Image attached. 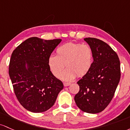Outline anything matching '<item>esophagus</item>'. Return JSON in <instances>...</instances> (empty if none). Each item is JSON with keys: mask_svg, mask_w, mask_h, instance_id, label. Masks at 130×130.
<instances>
[{"mask_svg": "<svg viewBox=\"0 0 130 130\" xmlns=\"http://www.w3.org/2000/svg\"><path fill=\"white\" fill-rule=\"evenodd\" d=\"M71 84V83H70V82H64L63 83V85L64 87H68V86L70 85Z\"/></svg>", "mask_w": 130, "mask_h": 130, "instance_id": "34e87169", "label": "esophagus"}]
</instances>
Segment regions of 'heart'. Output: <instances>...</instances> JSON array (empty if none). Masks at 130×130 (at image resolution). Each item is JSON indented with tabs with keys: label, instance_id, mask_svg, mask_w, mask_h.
<instances>
[{
	"label": "heart",
	"instance_id": "obj_1",
	"mask_svg": "<svg viewBox=\"0 0 130 130\" xmlns=\"http://www.w3.org/2000/svg\"><path fill=\"white\" fill-rule=\"evenodd\" d=\"M93 50L87 43L68 42L58 46L56 55H50L48 59L50 70L56 77L66 80L74 79L76 75L82 77L92 67ZM67 69L62 73L65 65ZM62 74H61V73Z\"/></svg>",
	"mask_w": 130,
	"mask_h": 130
}]
</instances>
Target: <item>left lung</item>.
<instances>
[{
  "label": "left lung",
  "instance_id": "obj_1",
  "mask_svg": "<svg viewBox=\"0 0 130 130\" xmlns=\"http://www.w3.org/2000/svg\"><path fill=\"white\" fill-rule=\"evenodd\" d=\"M93 50L90 71L77 82L80 90L74 97L77 107L85 112L99 113L113 98L120 79V63L115 51L96 38L84 39Z\"/></svg>",
  "mask_w": 130,
  "mask_h": 130
}]
</instances>
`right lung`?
Listing matches in <instances>:
<instances>
[{
    "instance_id": "add662e5",
    "label": "right lung",
    "mask_w": 130,
    "mask_h": 130,
    "mask_svg": "<svg viewBox=\"0 0 130 130\" xmlns=\"http://www.w3.org/2000/svg\"><path fill=\"white\" fill-rule=\"evenodd\" d=\"M61 39L30 37L14 50L8 73L18 101L35 113L48 110L64 86L50 70L48 59ZM27 64L28 68H25Z\"/></svg>"
}]
</instances>
